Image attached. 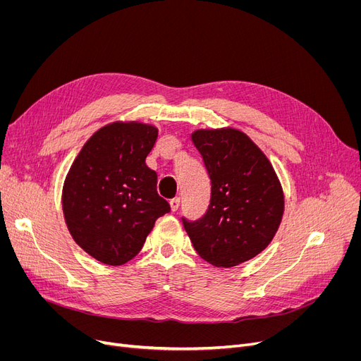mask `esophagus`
I'll use <instances>...</instances> for the list:
<instances>
[{"mask_svg": "<svg viewBox=\"0 0 361 361\" xmlns=\"http://www.w3.org/2000/svg\"><path fill=\"white\" fill-rule=\"evenodd\" d=\"M169 206H171V211H173V212L178 211V207H180V197L171 199V200H169Z\"/></svg>", "mask_w": 361, "mask_h": 361, "instance_id": "34e87169", "label": "esophagus"}]
</instances>
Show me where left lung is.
<instances>
[{
	"label": "left lung",
	"mask_w": 361,
	"mask_h": 361,
	"mask_svg": "<svg viewBox=\"0 0 361 361\" xmlns=\"http://www.w3.org/2000/svg\"><path fill=\"white\" fill-rule=\"evenodd\" d=\"M192 142L211 178V203L197 221L183 218L197 255L233 268L268 247L283 215V192L267 155L235 128L196 130Z\"/></svg>",
	"instance_id": "8db88e82"
}]
</instances>
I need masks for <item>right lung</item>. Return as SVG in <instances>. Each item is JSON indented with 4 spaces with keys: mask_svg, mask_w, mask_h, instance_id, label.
I'll return each instance as SVG.
<instances>
[{
    "mask_svg": "<svg viewBox=\"0 0 361 361\" xmlns=\"http://www.w3.org/2000/svg\"><path fill=\"white\" fill-rule=\"evenodd\" d=\"M158 128L116 121L85 143L63 187L67 228L80 247L111 267H120L143 247L155 221L169 212L157 192L158 176L146 157Z\"/></svg>",
    "mask_w": 361,
    "mask_h": 361,
    "instance_id": "right-lung-1",
    "label": "right lung"
}]
</instances>
